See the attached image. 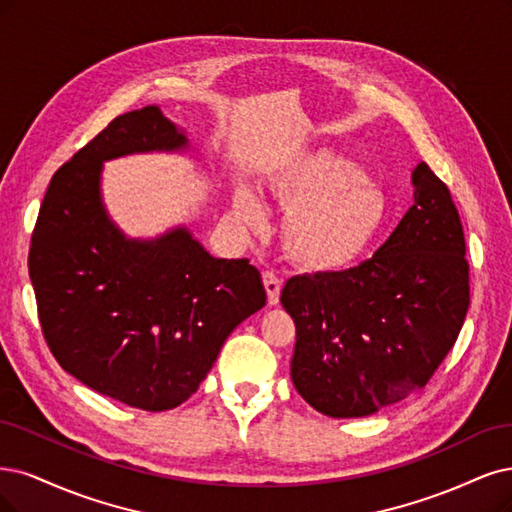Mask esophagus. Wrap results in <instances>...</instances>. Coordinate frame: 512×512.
Returning a JSON list of instances; mask_svg holds the SVG:
<instances>
[{"instance_id": "34e87169", "label": "esophagus", "mask_w": 512, "mask_h": 512, "mask_svg": "<svg viewBox=\"0 0 512 512\" xmlns=\"http://www.w3.org/2000/svg\"><path fill=\"white\" fill-rule=\"evenodd\" d=\"M262 284L264 290H267V301L269 305L279 303V292H281V279L273 271H262Z\"/></svg>"}]
</instances>
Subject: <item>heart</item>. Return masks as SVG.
<instances>
[{"instance_id":"heart-1","label":"heart","mask_w":512,"mask_h":512,"mask_svg":"<svg viewBox=\"0 0 512 512\" xmlns=\"http://www.w3.org/2000/svg\"><path fill=\"white\" fill-rule=\"evenodd\" d=\"M264 184L269 195L288 209L281 245L305 271L349 267L379 235L387 216L381 190L364 178L356 163L328 150L284 158ZM235 211L245 224L262 226V207L250 190L237 192Z\"/></svg>"}]
</instances>
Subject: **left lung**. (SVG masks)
<instances>
[{"mask_svg": "<svg viewBox=\"0 0 512 512\" xmlns=\"http://www.w3.org/2000/svg\"><path fill=\"white\" fill-rule=\"evenodd\" d=\"M415 203L373 258L286 281L292 383L328 417H366L415 394L455 345L470 305V264L447 184L421 163Z\"/></svg>", "mask_w": 512, "mask_h": 512, "instance_id": "1", "label": "left lung"}]
</instances>
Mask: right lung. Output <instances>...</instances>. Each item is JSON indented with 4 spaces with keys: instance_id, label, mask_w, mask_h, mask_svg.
<instances>
[{
    "instance_id": "1",
    "label": "right lung",
    "mask_w": 512,
    "mask_h": 512,
    "mask_svg": "<svg viewBox=\"0 0 512 512\" xmlns=\"http://www.w3.org/2000/svg\"><path fill=\"white\" fill-rule=\"evenodd\" d=\"M184 146L154 105L114 118L52 175L29 248L52 356L91 390L144 411L186 402L228 334L267 303L250 260L209 256L184 228L131 241L105 216L101 161Z\"/></svg>"
}]
</instances>
